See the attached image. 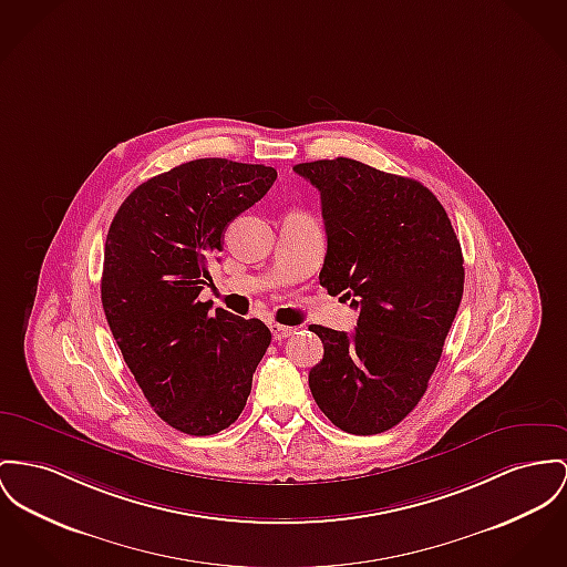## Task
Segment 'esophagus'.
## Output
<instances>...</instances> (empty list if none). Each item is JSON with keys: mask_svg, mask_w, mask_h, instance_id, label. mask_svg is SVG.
<instances>
[{"mask_svg": "<svg viewBox=\"0 0 567 567\" xmlns=\"http://www.w3.org/2000/svg\"><path fill=\"white\" fill-rule=\"evenodd\" d=\"M297 329L295 327H286V324H270V333H272V340L281 341L286 338H290Z\"/></svg>", "mask_w": 567, "mask_h": 567, "instance_id": "1", "label": "esophagus"}]
</instances>
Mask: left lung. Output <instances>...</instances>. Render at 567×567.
Returning <instances> with one entry per match:
<instances>
[{
  "instance_id": "left-lung-1",
  "label": "left lung",
  "mask_w": 567,
  "mask_h": 567,
  "mask_svg": "<svg viewBox=\"0 0 567 567\" xmlns=\"http://www.w3.org/2000/svg\"><path fill=\"white\" fill-rule=\"evenodd\" d=\"M320 190V286L359 309L354 333L311 324L324 346L309 372L320 411L348 434H380L427 389L464 290V260L436 195L413 178L338 156L295 165Z\"/></svg>"
}]
</instances>
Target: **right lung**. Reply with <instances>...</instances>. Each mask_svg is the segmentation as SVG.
Wrapping results in <instances>:
<instances>
[{
  "label": "right lung",
  "mask_w": 567,
  "mask_h": 567,
  "mask_svg": "<svg viewBox=\"0 0 567 567\" xmlns=\"http://www.w3.org/2000/svg\"><path fill=\"white\" fill-rule=\"evenodd\" d=\"M275 178L266 165L195 158L133 190L107 231L101 301L115 343L154 413L190 436L238 419L270 343L262 320L210 316L199 292L226 227Z\"/></svg>",
  "instance_id": "obj_1"
}]
</instances>
